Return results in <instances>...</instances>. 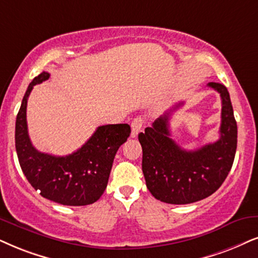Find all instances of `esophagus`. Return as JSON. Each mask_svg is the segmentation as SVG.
<instances>
[{
    "label": "esophagus",
    "instance_id": "obj_1",
    "mask_svg": "<svg viewBox=\"0 0 258 258\" xmlns=\"http://www.w3.org/2000/svg\"><path fill=\"white\" fill-rule=\"evenodd\" d=\"M143 125H144V120L140 118V116H138V118H136L135 120H133L131 123V130H132L131 136L133 137V138L138 136V133L142 131Z\"/></svg>",
    "mask_w": 258,
    "mask_h": 258
}]
</instances>
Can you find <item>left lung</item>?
<instances>
[{"instance_id":"8db88e82","label":"left lung","mask_w":258,"mask_h":258,"mask_svg":"<svg viewBox=\"0 0 258 258\" xmlns=\"http://www.w3.org/2000/svg\"><path fill=\"white\" fill-rule=\"evenodd\" d=\"M221 97L220 138L188 151L170 138V112L159 116L138 139L143 149L146 187L157 200L172 205L197 202L217 191L232 168L237 149V122L230 94L224 84L211 82ZM183 105L180 102L175 108Z\"/></svg>"}]
</instances>
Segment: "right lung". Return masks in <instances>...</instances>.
I'll return each mask as SVG.
<instances>
[{"mask_svg":"<svg viewBox=\"0 0 258 258\" xmlns=\"http://www.w3.org/2000/svg\"><path fill=\"white\" fill-rule=\"evenodd\" d=\"M50 78L42 71L29 83L15 122V148L19 163L29 183L42 198L65 205L86 206L103 194L115 153L131 133L127 123L97 127L94 135L76 152L52 156L38 151L28 136L26 109L35 84Z\"/></svg>","mask_w":258,"mask_h":258,"instance_id":"right-lung-1","label":"right lung"}]
</instances>
